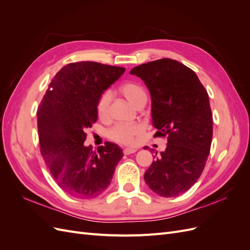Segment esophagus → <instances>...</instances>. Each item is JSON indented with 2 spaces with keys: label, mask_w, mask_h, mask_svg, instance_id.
Returning <instances> with one entry per match:
<instances>
[{
  "label": "esophagus",
  "mask_w": 250,
  "mask_h": 250,
  "mask_svg": "<svg viewBox=\"0 0 250 250\" xmlns=\"http://www.w3.org/2000/svg\"><path fill=\"white\" fill-rule=\"evenodd\" d=\"M135 151H137V149H134V148H125V149L123 150V153H124L125 155H129V154H131V153H134Z\"/></svg>",
  "instance_id": "esophagus-1"
}]
</instances>
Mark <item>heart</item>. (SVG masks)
<instances>
[{"label": "heart", "mask_w": 250, "mask_h": 250, "mask_svg": "<svg viewBox=\"0 0 250 250\" xmlns=\"http://www.w3.org/2000/svg\"><path fill=\"white\" fill-rule=\"evenodd\" d=\"M118 92L124 96L135 107L141 102L146 101L145 89L140 83L132 80L121 83L118 87ZM109 104L110 95L107 92L102 93L97 101V113L100 119L104 120L108 117ZM142 130L143 126L140 123H123L113 126L111 129H109L107 135L113 142L122 144V145H130Z\"/></svg>", "instance_id": "1"}]
</instances>
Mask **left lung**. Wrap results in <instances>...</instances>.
I'll return each mask as SVG.
<instances>
[{
  "instance_id": "obj_1",
  "label": "left lung",
  "mask_w": 250,
  "mask_h": 250,
  "mask_svg": "<svg viewBox=\"0 0 250 250\" xmlns=\"http://www.w3.org/2000/svg\"><path fill=\"white\" fill-rule=\"evenodd\" d=\"M130 74L150 90L154 138L168 141L144 178L155 194L175 197L198 180L209 154L213 115L208 92L194 71L170 58L140 64Z\"/></svg>"
}]
</instances>
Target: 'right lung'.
<instances>
[{"mask_svg":"<svg viewBox=\"0 0 250 250\" xmlns=\"http://www.w3.org/2000/svg\"><path fill=\"white\" fill-rule=\"evenodd\" d=\"M125 72L95 62L64 65L51 80L37 108L41 153L62 191L90 199L109 186L123 157L122 149L105 143L98 151L85 146L86 128L97 122V101Z\"/></svg>","mask_w":250,"mask_h":250,"instance_id":"add662e5","label":"right lung"}]
</instances>
